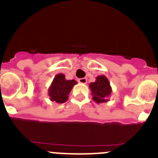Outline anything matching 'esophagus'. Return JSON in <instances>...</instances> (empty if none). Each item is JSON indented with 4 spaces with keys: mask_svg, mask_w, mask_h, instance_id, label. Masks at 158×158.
Instances as JSON below:
<instances>
[{
    "mask_svg": "<svg viewBox=\"0 0 158 158\" xmlns=\"http://www.w3.org/2000/svg\"><path fill=\"white\" fill-rule=\"evenodd\" d=\"M78 82L81 84H86L87 83V79L85 77L80 78V79H78Z\"/></svg>",
    "mask_w": 158,
    "mask_h": 158,
    "instance_id": "1",
    "label": "esophagus"
}]
</instances>
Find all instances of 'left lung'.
I'll return each mask as SVG.
<instances>
[{
	"label": "left lung",
	"instance_id": "obj_1",
	"mask_svg": "<svg viewBox=\"0 0 158 158\" xmlns=\"http://www.w3.org/2000/svg\"><path fill=\"white\" fill-rule=\"evenodd\" d=\"M93 100L96 104H101L109 101L108 97L111 96V89L110 82L107 77L100 75L96 77V81L89 84Z\"/></svg>",
	"mask_w": 158,
	"mask_h": 158
}]
</instances>
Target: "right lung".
Returning <instances> with one entry per match:
<instances>
[{
  "label": "right lung",
  "instance_id": "obj_1",
  "mask_svg": "<svg viewBox=\"0 0 158 158\" xmlns=\"http://www.w3.org/2000/svg\"><path fill=\"white\" fill-rule=\"evenodd\" d=\"M77 84L75 80H66L63 73H58L54 77L51 86L48 89L50 100L58 104L67 101L69 93Z\"/></svg>",
  "mask_w": 158,
  "mask_h": 158
}]
</instances>
